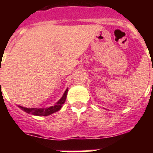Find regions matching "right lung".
Wrapping results in <instances>:
<instances>
[{
  "label": "right lung",
  "instance_id": "right-lung-1",
  "mask_svg": "<svg viewBox=\"0 0 153 153\" xmlns=\"http://www.w3.org/2000/svg\"><path fill=\"white\" fill-rule=\"evenodd\" d=\"M67 91H68V89L65 91L62 98L55 103V105L50 106L48 108H26V107L20 106V105H18V107H20V109L27 114H32L33 115H36V116H48V115H50V114L59 111L62 108V105L64 104L66 98H67Z\"/></svg>",
  "mask_w": 153,
  "mask_h": 153
}]
</instances>
